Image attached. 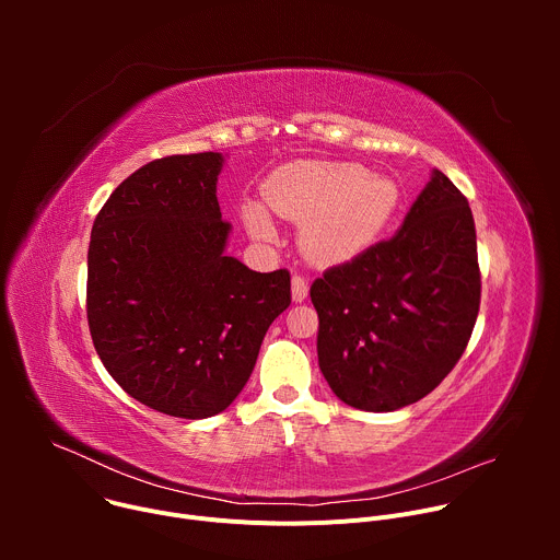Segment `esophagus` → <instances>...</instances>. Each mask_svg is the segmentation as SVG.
<instances>
[{"label": "esophagus", "mask_w": 560, "mask_h": 560, "mask_svg": "<svg viewBox=\"0 0 560 560\" xmlns=\"http://www.w3.org/2000/svg\"><path fill=\"white\" fill-rule=\"evenodd\" d=\"M307 290H310L307 281H305L303 277L294 275V277H292V301H294V303L305 301V299H307Z\"/></svg>", "instance_id": "obj_1"}]
</instances>
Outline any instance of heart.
Listing matches in <instances>:
<instances>
[{
  "label": "heart",
  "mask_w": 560,
  "mask_h": 560,
  "mask_svg": "<svg viewBox=\"0 0 560 560\" xmlns=\"http://www.w3.org/2000/svg\"><path fill=\"white\" fill-rule=\"evenodd\" d=\"M264 195L275 212L307 219L301 246L318 264H337L359 255L401 203V188L392 177L343 162L290 164L268 179ZM244 221L261 242L275 238V223L261 203H246Z\"/></svg>",
  "instance_id": "1"
}]
</instances>
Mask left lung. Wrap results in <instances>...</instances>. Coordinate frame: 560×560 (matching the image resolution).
Instances as JSON below:
<instances>
[{
    "instance_id": "8db88e82",
    "label": "left lung",
    "mask_w": 560,
    "mask_h": 560,
    "mask_svg": "<svg viewBox=\"0 0 560 560\" xmlns=\"http://www.w3.org/2000/svg\"><path fill=\"white\" fill-rule=\"evenodd\" d=\"M316 354L350 408L394 412L430 394L471 337L481 275L467 199L441 173L401 228L310 288Z\"/></svg>"
}]
</instances>
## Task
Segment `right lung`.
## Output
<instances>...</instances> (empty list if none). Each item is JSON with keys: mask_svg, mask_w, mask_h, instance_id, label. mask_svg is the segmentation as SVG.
Segmentation results:
<instances>
[{"mask_svg": "<svg viewBox=\"0 0 560 560\" xmlns=\"http://www.w3.org/2000/svg\"><path fill=\"white\" fill-rule=\"evenodd\" d=\"M221 152L175 154L132 173L95 219L89 326L110 376L177 419L223 412L248 383L261 341L290 305V272L228 257Z\"/></svg>", "mask_w": 560, "mask_h": 560, "instance_id": "1", "label": "right lung"}]
</instances>
